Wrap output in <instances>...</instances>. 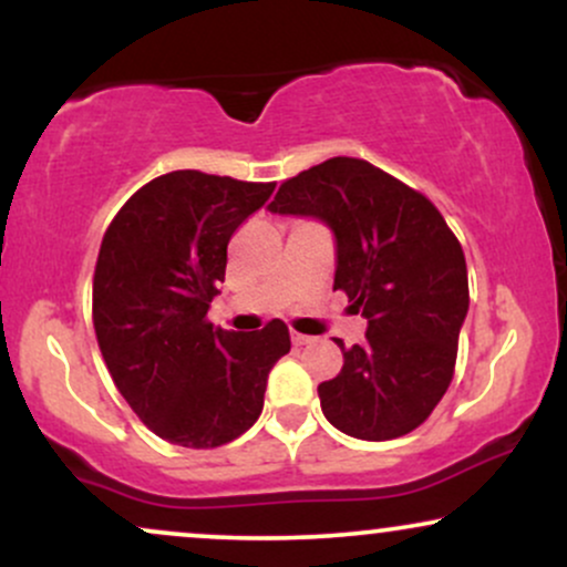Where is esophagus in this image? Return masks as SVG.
Wrapping results in <instances>:
<instances>
[{
	"instance_id": "esophagus-1",
	"label": "esophagus",
	"mask_w": 567,
	"mask_h": 567,
	"mask_svg": "<svg viewBox=\"0 0 567 567\" xmlns=\"http://www.w3.org/2000/svg\"><path fill=\"white\" fill-rule=\"evenodd\" d=\"M290 341H292V347H306V343H311V338L303 333H292Z\"/></svg>"
}]
</instances>
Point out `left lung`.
Masks as SVG:
<instances>
[{
    "mask_svg": "<svg viewBox=\"0 0 567 567\" xmlns=\"http://www.w3.org/2000/svg\"><path fill=\"white\" fill-rule=\"evenodd\" d=\"M333 231L336 279L365 341L317 386L324 419L357 440H394L424 424L453 379L470 279L458 239L424 194L365 159L333 157L279 186L266 207Z\"/></svg>",
    "mask_w": 567,
    "mask_h": 567,
    "instance_id": "left-lung-1",
    "label": "left lung"
}]
</instances>
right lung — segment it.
<instances>
[{
	"label": "right lung",
	"instance_id": "add662e5",
	"mask_svg": "<svg viewBox=\"0 0 567 567\" xmlns=\"http://www.w3.org/2000/svg\"><path fill=\"white\" fill-rule=\"evenodd\" d=\"M275 184L175 171L148 181L103 234L93 322L109 373L138 419L181 447H218L258 421L285 322L231 333L207 322L226 245Z\"/></svg>",
	"mask_w": 567,
	"mask_h": 567
}]
</instances>
